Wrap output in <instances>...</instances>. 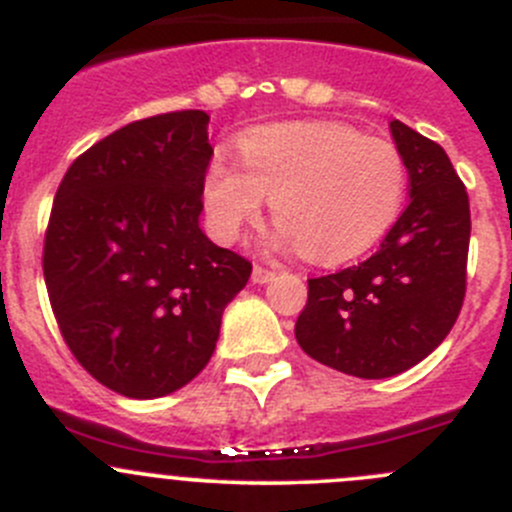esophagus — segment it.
I'll list each match as a JSON object with an SVG mask.
<instances>
[{
  "instance_id": "1",
  "label": "esophagus",
  "mask_w": 512,
  "mask_h": 512,
  "mask_svg": "<svg viewBox=\"0 0 512 512\" xmlns=\"http://www.w3.org/2000/svg\"><path fill=\"white\" fill-rule=\"evenodd\" d=\"M272 277H275V272H272V270H265L262 265L252 267V282H255V285H267Z\"/></svg>"
}]
</instances>
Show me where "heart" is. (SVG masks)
Returning a JSON list of instances; mask_svg holds the SVG:
<instances>
[{
  "instance_id": "obj_1",
  "label": "heart",
  "mask_w": 512,
  "mask_h": 512,
  "mask_svg": "<svg viewBox=\"0 0 512 512\" xmlns=\"http://www.w3.org/2000/svg\"><path fill=\"white\" fill-rule=\"evenodd\" d=\"M242 170L213 160L203 200L220 240L257 223L265 200L277 242L337 265L369 250L399 218L409 173L394 143L334 121L280 123L240 141Z\"/></svg>"
}]
</instances>
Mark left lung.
I'll list each match as a JSON object with an SVG mask.
<instances>
[{
    "instance_id": "1",
    "label": "left lung",
    "mask_w": 512,
    "mask_h": 512,
    "mask_svg": "<svg viewBox=\"0 0 512 512\" xmlns=\"http://www.w3.org/2000/svg\"><path fill=\"white\" fill-rule=\"evenodd\" d=\"M409 173V205L369 260L309 280L297 344L319 364L389 379L446 339L466 297L471 208L446 151L391 121Z\"/></svg>"
}]
</instances>
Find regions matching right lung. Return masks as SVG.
Listing matches in <instances>:
<instances>
[{
	"mask_svg": "<svg viewBox=\"0 0 512 512\" xmlns=\"http://www.w3.org/2000/svg\"><path fill=\"white\" fill-rule=\"evenodd\" d=\"M208 123L205 111L128 123L56 190L44 240L51 309L79 364L128 399L193 381L250 280V262L200 230Z\"/></svg>",
	"mask_w": 512,
	"mask_h": 512,
	"instance_id": "1",
	"label": "right lung"
}]
</instances>
